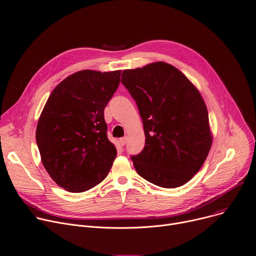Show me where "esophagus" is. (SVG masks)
Wrapping results in <instances>:
<instances>
[{
  "label": "esophagus",
  "instance_id": "34e87169",
  "mask_svg": "<svg viewBox=\"0 0 256 256\" xmlns=\"http://www.w3.org/2000/svg\"><path fill=\"white\" fill-rule=\"evenodd\" d=\"M126 141H128V138L126 137H124V138H120L119 139V144H120L122 146H124V145H126Z\"/></svg>",
  "mask_w": 256,
  "mask_h": 256
}]
</instances>
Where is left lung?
<instances>
[{
    "instance_id": "left-lung-1",
    "label": "left lung",
    "mask_w": 256,
    "mask_h": 256,
    "mask_svg": "<svg viewBox=\"0 0 256 256\" xmlns=\"http://www.w3.org/2000/svg\"><path fill=\"white\" fill-rule=\"evenodd\" d=\"M122 83L137 103L145 146L130 158L137 173L164 188L188 182L212 145L208 110L200 92L172 64L124 70Z\"/></svg>"
}]
</instances>
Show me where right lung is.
Masks as SVG:
<instances>
[{"label":"right lung","instance_id":"1","mask_svg":"<svg viewBox=\"0 0 256 256\" xmlns=\"http://www.w3.org/2000/svg\"><path fill=\"white\" fill-rule=\"evenodd\" d=\"M122 71L82 70L62 80L40 115L36 141L49 176L70 192L103 181L117 151L107 137L104 109L118 88Z\"/></svg>","mask_w":256,"mask_h":256}]
</instances>
